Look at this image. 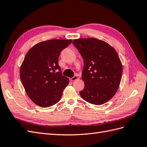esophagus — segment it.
Segmentation results:
<instances>
[{"instance_id": "34e87169", "label": "esophagus", "mask_w": 147, "mask_h": 147, "mask_svg": "<svg viewBox=\"0 0 147 147\" xmlns=\"http://www.w3.org/2000/svg\"><path fill=\"white\" fill-rule=\"evenodd\" d=\"M78 78V76H77V75H75V76H74V77H73L72 78H70V81H72V82H74V81L77 80Z\"/></svg>"}]
</instances>
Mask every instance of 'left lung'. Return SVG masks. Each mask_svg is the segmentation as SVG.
Segmentation results:
<instances>
[{
    "instance_id": "8db88e82",
    "label": "left lung",
    "mask_w": 147,
    "mask_h": 147,
    "mask_svg": "<svg viewBox=\"0 0 147 147\" xmlns=\"http://www.w3.org/2000/svg\"><path fill=\"white\" fill-rule=\"evenodd\" d=\"M72 43L84 61V88L80 94L90 104H105L115 94L121 82L123 67L117 51L95 38L75 39Z\"/></svg>"
}]
</instances>
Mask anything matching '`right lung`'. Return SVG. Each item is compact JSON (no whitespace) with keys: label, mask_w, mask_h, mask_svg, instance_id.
<instances>
[{"label":"right lung","mask_w":147,"mask_h":147,"mask_svg":"<svg viewBox=\"0 0 147 147\" xmlns=\"http://www.w3.org/2000/svg\"><path fill=\"white\" fill-rule=\"evenodd\" d=\"M72 41L53 39L41 42L26 55L21 65L20 78L28 96L38 106L45 108L56 104L69 84V79L62 75L58 58Z\"/></svg>","instance_id":"obj_1"}]
</instances>
